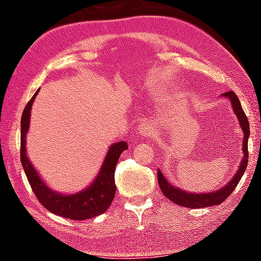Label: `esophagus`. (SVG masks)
I'll use <instances>...</instances> for the list:
<instances>
[{
    "label": "esophagus",
    "instance_id": "obj_1",
    "mask_svg": "<svg viewBox=\"0 0 261 261\" xmlns=\"http://www.w3.org/2000/svg\"><path fill=\"white\" fill-rule=\"evenodd\" d=\"M152 131H153V127L149 124H147V123H140V124H138V126H137V132H138V135L140 136L151 137Z\"/></svg>",
    "mask_w": 261,
    "mask_h": 261
}]
</instances>
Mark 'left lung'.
Segmentation results:
<instances>
[{
	"mask_svg": "<svg viewBox=\"0 0 261 261\" xmlns=\"http://www.w3.org/2000/svg\"><path fill=\"white\" fill-rule=\"evenodd\" d=\"M223 98L228 99L230 101L232 112L237 116V120L240 122L241 129L243 131V158L238 167L237 173L233 175V177L229 180L227 184H224V187L220 188L215 191H210L205 193H197V192H189L185 190L179 189L175 185L170 184L168 182L167 178L163 176V174L158 169V182L160 185V189L162 193L171 200L175 204L180 205L183 207H189V208H202V207H210L219 205L221 202H223L227 198L230 196L233 190L237 187V184L240 183L243 174L246 170L247 161H249V152H247V140H249L250 136V125L247 117L245 116L244 110H243L238 96L233 93L232 91H229L227 93L222 94Z\"/></svg>",
	"mask_w": 261,
	"mask_h": 261,
	"instance_id": "obj_1",
	"label": "left lung"
}]
</instances>
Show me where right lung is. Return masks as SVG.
Instances as JSON below:
<instances>
[{
	"instance_id": "add662e5",
	"label": "right lung",
	"mask_w": 261,
	"mask_h": 261,
	"mask_svg": "<svg viewBox=\"0 0 261 261\" xmlns=\"http://www.w3.org/2000/svg\"><path fill=\"white\" fill-rule=\"evenodd\" d=\"M38 90L21 115L20 121V161L24 168L26 177L32 188L35 197L40 204L51 213L63 216L70 220L83 221L95 218L105 213L112 204L116 191L115 185V167L121 154L127 149L126 141H117L109 146L108 152L101 166L99 174L88 187L74 193H61L50 189L33 167L26 154V135L30 129L31 109L39 93Z\"/></svg>"
}]
</instances>
